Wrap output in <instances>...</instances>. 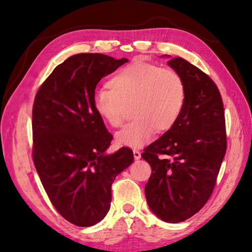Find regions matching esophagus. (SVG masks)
<instances>
[{"label": "esophagus", "instance_id": "esophagus-1", "mask_svg": "<svg viewBox=\"0 0 252 252\" xmlns=\"http://www.w3.org/2000/svg\"><path fill=\"white\" fill-rule=\"evenodd\" d=\"M133 155H134L135 159H140L141 158V152L137 151V149H133Z\"/></svg>", "mask_w": 252, "mask_h": 252}]
</instances>
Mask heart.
Listing matches in <instances>:
<instances>
[{
	"instance_id": "heart-1",
	"label": "heart",
	"mask_w": 252,
	"mask_h": 252,
	"mask_svg": "<svg viewBox=\"0 0 252 252\" xmlns=\"http://www.w3.org/2000/svg\"><path fill=\"white\" fill-rule=\"evenodd\" d=\"M107 88L95 93L93 107L100 119L119 127L126 107L132 106L134 120L116 135L122 146L140 148L152 141L155 132H167L184 109L186 85L173 69L135 60L112 74Z\"/></svg>"
}]
</instances>
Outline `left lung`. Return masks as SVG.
Returning <instances> with one entry per match:
<instances>
[{"label": "left lung", "mask_w": 252, "mask_h": 252, "mask_svg": "<svg viewBox=\"0 0 252 252\" xmlns=\"http://www.w3.org/2000/svg\"><path fill=\"white\" fill-rule=\"evenodd\" d=\"M168 63L185 81L184 109L172 129L144 149L142 158L152 168L145 185L149 208L162 221L179 223L210 198L227 142L217 84L184 58L174 57Z\"/></svg>", "instance_id": "left-lung-1"}]
</instances>
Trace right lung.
I'll return each mask as SVG.
<instances>
[{"mask_svg":"<svg viewBox=\"0 0 252 252\" xmlns=\"http://www.w3.org/2000/svg\"><path fill=\"white\" fill-rule=\"evenodd\" d=\"M126 58L81 53L58 65L41 84L32 107V159L58 213L77 226H92L109 211L111 184L133 162L122 147L105 155L112 140L96 114V85Z\"/></svg>","mask_w":252,"mask_h":252,"instance_id":"right-lung-1","label":"right lung"}]
</instances>
